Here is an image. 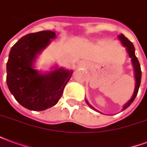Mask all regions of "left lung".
Here are the masks:
<instances>
[{"instance_id":"8db88e82","label":"left lung","mask_w":147,"mask_h":147,"mask_svg":"<svg viewBox=\"0 0 147 147\" xmlns=\"http://www.w3.org/2000/svg\"><path fill=\"white\" fill-rule=\"evenodd\" d=\"M118 38H119V40H120L122 45L126 48L127 52V53L129 55V57L131 59V63H132L133 64L134 71H135V78H136V86H135V90H134V93H133V95L132 97H131V98L130 99L129 101L127 102L125 105H123V109H122V110H124V109H126L134 102V100H135L136 95H137V94H138L139 86H140V83H141L142 71H141V67H140V64H139V61H138V58L136 57V54H135V47H134V45L132 44V42H130L129 40L126 37L124 36L123 34H120V35H118ZM85 101H86V104L89 105L90 108L94 110L98 111L96 109L94 108L92 105L90 104L86 99Z\"/></svg>"}]
</instances>
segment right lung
<instances>
[{"mask_svg": "<svg viewBox=\"0 0 147 147\" xmlns=\"http://www.w3.org/2000/svg\"><path fill=\"white\" fill-rule=\"evenodd\" d=\"M53 38L56 34L51 30L28 34L9 53L7 85L16 100L27 109L42 111L56 105L73 73L63 67L44 74L34 68L38 55Z\"/></svg>", "mask_w": 147, "mask_h": 147, "instance_id": "1", "label": "right lung"}]
</instances>
